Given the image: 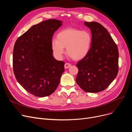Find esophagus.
<instances>
[{
    "mask_svg": "<svg viewBox=\"0 0 132 132\" xmlns=\"http://www.w3.org/2000/svg\"><path fill=\"white\" fill-rule=\"evenodd\" d=\"M71 66V65L70 64H69V63H66L64 65V67H65V69H67L69 67H70Z\"/></svg>",
    "mask_w": 132,
    "mask_h": 132,
    "instance_id": "1",
    "label": "esophagus"
}]
</instances>
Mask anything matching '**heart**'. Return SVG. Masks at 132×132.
I'll list each match as a JSON object with an SVG mask.
<instances>
[{"label": "heart", "instance_id": "b5f03b06", "mask_svg": "<svg viewBox=\"0 0 132 132\" xmlns=\"http://www.w3.org/2000/svg\"><path fill=\"white\" fill-rule=\"evenodd\" d=\"M92 36L87 30L75 28H67L59 31L56 39L51 41L52 51L55 57L60 59L65 53L64 48L69 57L74 60L85 58L90 51Z\"/></svg>", "mask_w": 132, "mask_h": 132}]
</instances>
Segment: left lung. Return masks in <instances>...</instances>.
<instances>
[{
    "label": "left lung",
    "mask_w": 132,
    "mask_h": 132,
    "mask_svg": "<svg viewBox=\"0 0 132 132\" xmlns=\"http://www.w3.org/2000/svg\"><path fill=\"white\" fill-rule=\"evenodd\" d=\"M90 29L92 44L87 56L77 64L79 72L76 82L87 93L105 90L118 72L119 52L108 30L97 22H85Z\"/></svg>",
    "instance_id": "8db88e82"
}]
</instances>
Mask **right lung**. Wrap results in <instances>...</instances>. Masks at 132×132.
I'll return each mask as SVG.
<instances>
[{
	"instance_id": "1",
	"label": "right lung",
	"mask_w": 132,
	"mask_h": 132,
	"mask_svg": "<svg viewBox=\"0 0 132 132\" xmlns=\"http://www.w3.org/2000/svg\"><path fill=\"white\" fill-rule=\"evenodd\" d=\"M62 24L56 19L34 25L16 40L13 65L19 84L31 94L43 97L58 87L65 62L54 59L51 48L54 32Z\"/></svg>"
}]
</instances>
